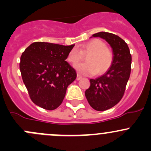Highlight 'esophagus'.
Listing matches in <instances>:
<instances>
[{"label":"esophagus","instance_id":"34e87169","mask_svg":"<svg viewBox=\"0 0 151 151\" xmlns=\"http://www.w3.org/2000/svg\"><path fill=\"white\" fill-rule=\"evenodd\" d=\"M82 79V77L80 75H79V74H77V80H80Z\"/></svg>","mask_w":151,"mask_h":151}]
</instances>
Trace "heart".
I'll list each match as a JSON object with an SVG mask.
<instances>
[{"label": "heart", "mask_w": 151, "mask_h": 151, "mask_svg": "<svg viewBox=\"0 0 151 151\" xmlns=\"http://www.w3.org/2000/svg\"><path fill=\"white\" fill-rule=\"evenodd\" d=\"M88 55L86 64L78 63ZM114 55L112 50L106 47V44L101 39H95L83 44L80 48L70 50L67 56V61L73 66L81 75H98L104 74L112 66Z\"/></svg>", "instance_id": "b5f03b06"}]
</instances>
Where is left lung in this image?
I'll return each instance as SVG.
<instances>
[{
  "instance_id": "1",
  "label": "left lung",
  "mask_w": 151,
  "mask_h": 151,
  "mask_svg": "<svg viewBox=\"0 0 151 151\" xmlns=\"http://www.w3.org/2000/svg\"><path fill=\"white\" fill-rule=\"evenodd\" d=\"M93 37L105 39L112 48L114 60L112 66L104 75L90 80L85 97L91 107L104 111L116 105L124 95L131 74L132 55L127 44L121 37L107 32H99Z\"/></svg>"
}]
</instances>
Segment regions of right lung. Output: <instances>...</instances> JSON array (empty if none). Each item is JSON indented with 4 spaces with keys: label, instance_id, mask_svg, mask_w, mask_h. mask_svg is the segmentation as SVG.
<instances>
[{
    "label": "right lung",
    "instance_id": "obj_1",
    "mask_svg": "<svg viewBox=\"0 0 151 151\" xmlns=\"http://www.w3.org/2000/svg\"><path fill=\"white\" fill-rule=\"evenodd\" d=\"M74 46L37 42L22 52L19 69L35 104L53 110L63 102L67 87L77 77L75 69L65 60Z\"/></svg>",
    "mask_w": 151,
    "mask_h": 151
}]
</instances>
